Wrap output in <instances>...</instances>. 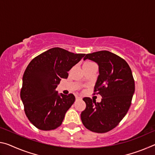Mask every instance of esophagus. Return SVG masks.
<instances>
[{
    "label": "esophagus",
    "instance_id": "obj_1",
    "mask_svg": "<svg viewBox=\"0 0 155 155\" xmlns=\"http://www.w3.org/2000/svg\"><path fill=\"white\" fill-rule=\"evenodd\" d=\"M81 99H82V98H81V97L76 96V100H77V101H78V100H81Z\"/></svg>",
    "mask_w": 155,
    "mask_h": 155
}]
</instances>
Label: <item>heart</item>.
<instances>
[{
  "instance_id": "b5f03b06",
  "label": "heart",
  "mask_w": 155,
  "mask_h": 155,
  "mask_svg": "<svg viewBox=\"0 0 155 155\" xmlns=\"http://www.w3.org/2000/svg\"><path fill=\"white\" fill-rule=\"evenodd\" d=\"M94 64L92 62H90V61H87L85 62V64H83V67H86V66H90V65H94Z\"/></svg>"
}]
</instances>
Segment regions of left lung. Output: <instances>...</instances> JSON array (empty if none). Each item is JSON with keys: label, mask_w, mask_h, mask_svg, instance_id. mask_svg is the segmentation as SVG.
<instances>
[{"label": "left lung", "mask_w": 155, "mask_h": 155, "mask_svg": "<svg viewBox=\"0 0 155 155\" xmlns=\"http://www.w3.org/2000/svg\"><path fill=\"white\" fill-rule=\"evenodd\" d=\"M83 59L98 65L94 91L103 98L101 103L88 97L83 99L86 108L81 114V121L92 132L107 133L119 124L129 109L135 92L132 71L124 59L107 51L87 54Z\"/></svg>", "instance_id": "8db88e82"}]
</instances>
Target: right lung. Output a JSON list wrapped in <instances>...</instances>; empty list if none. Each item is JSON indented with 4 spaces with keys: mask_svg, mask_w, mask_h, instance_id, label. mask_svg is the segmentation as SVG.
<instances>
[{
    "mask_svg": "<svg viewBox=\"0 0 155 155\" xmlns=\"http://www.w3.org/2000/svg\"><path fill=\"white\" fill-rule=\"evenodd\" d=\"M85 54H74L61 48H52L35 57L22 77L20 98L28 119L43 130L55 129L75 101L72 94L64 95L56 90L61 78L79 62Z\"/></svg>",
    "mask_w": 155,
    "mask_h": 155,
    "instance_id": "add662e5",
    "label": "right lung"
}]
</instances>
